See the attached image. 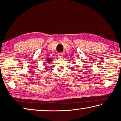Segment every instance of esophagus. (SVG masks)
<instances>
[{"mask_svg":"<svg viewBox=\"0 0 121 121\" xmlns=\"http://www.w3.org/2000/svg\"><path fill=\"white\" fill-rule=\"evenodd\" d=\"M63 53H59V54H58V56L59 57H60V58H62V57H63Z\"/></svg>","mask_w":121,"mask_h":121,"instance_id":"1","label":"esophagus"}]
</instances>
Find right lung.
<instances>
[{
    "label": "right lung",
    "mask_w": 121,
    "mask_h": 121,
    "mask_svg": "<svg viewBox=\"0 0 121 121\" xmlns=\"http://www.w3.org/2000/svg\"><path fill=\"white\" fill-rule=\"evenodd\" d=\"M50 61H52V59H49V58H48V59H47V61H48V62H50Z\"/></svg>",
    "instance_id": "obj_1"
}]
</instances>
